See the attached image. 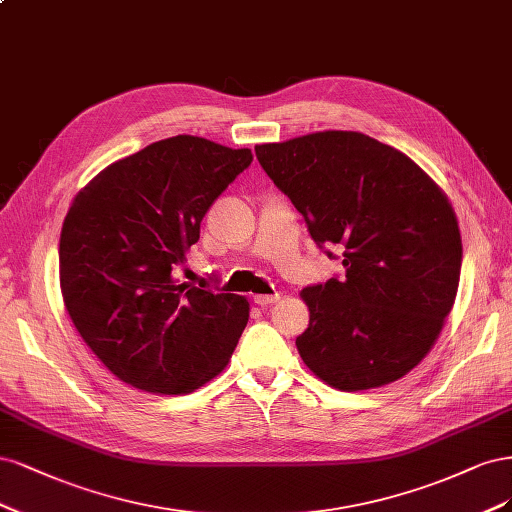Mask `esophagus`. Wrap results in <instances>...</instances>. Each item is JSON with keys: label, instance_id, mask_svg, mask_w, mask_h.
Here are the masks:
<instances>
[{"label": "esophagus", "instance_id": "obj_1", "mask_svg": "<svg viewBox=\"0 0 512 512\" xmlns=\"http://www.w3.org/2000/svg\"><path fill=\"white\" fill-rule=\"evenodd\" d=\"M280 300V293H272V295H255V304L257 306H272L274 302Z\"/></svg>", "mask_w": 512, "mask_h": 512}]
</instances>
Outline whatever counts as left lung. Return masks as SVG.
I'll return each mask as SVG.
<instances>
[{"mask_svg": "<svg viewBox=\"0 0 512 512\" xmlns=\"http://www.w3.org/2000/svg\"><path fill=\"white\" fill-rule=\"evenodd\" d=\"M261 168L344 276L310 285L295 346L321 381L361 391L398 381L430 353L461 270L455 212L415 161L359 131L255 146Z\"/></svg>", "mask_w": 512, "mask_h": 512, "instance_id": "left-lung-1", "label": "left lung"}]
</instances>
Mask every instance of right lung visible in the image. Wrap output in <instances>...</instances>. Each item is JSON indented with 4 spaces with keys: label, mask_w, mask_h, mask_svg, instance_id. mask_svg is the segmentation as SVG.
Returning a JSON list of instances; mask_svg holds the SVG:
<instances>
[{
    "label": "right lung",
    "mask_w": 512,
    "mask_h": 512,
    "mask_svg": "<svg viewBox=\"0 0 512 512\" xmlns=\"http://www.w3.org/2000/svg\"><path fill=\"white\" fill-rule=\"evenodd\" d=\"M249 148L174 136L97 174L65 214L63 304L123 383L180 395L217 376L249 321L242 295L180 283L212 202L251 166Z\"/></svg>",
    "instance_id": "right-lung-1"
}]
</instances>
